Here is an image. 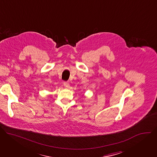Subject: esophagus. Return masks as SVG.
I'll list each match as a JSON object with an SVG mask.
<instances>
[{
	"mask_svg": "<svg viewBox=\"0 0 157 157\" xmlns=\"http://www.w3.org/2000/svg\"><path fill=\"white\" fill-rule=\"evenodd\" d=\"M63 85L65 87H69V86H70V84H69L68 82H66V81L63 82Z\"/></svg>",
	"mask_w": 157,
	"mask_h": 157,
	"instance_id": "obj_1",
	"label": "esophagus"
}]
</instances>
